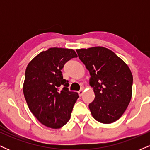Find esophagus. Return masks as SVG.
<instances>
[{"instance_id": "34e87169", "label": "esophagus", "mask_w": 150, "mask_h": 150, "mask_svg": "<svg viewBox=\"0 0 150 150\" xmlns=\"http://www.w3.org/2000/svg\"><path fill=\"white\" fill-rule=\"evenodd\" d=\"M78 94H79V96H80V97H81V96L83 94V91H82V90L78 91Z\"/></svg>"}]
</instances>
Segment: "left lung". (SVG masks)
<instances>
[{
    "instance_id": "left-lung-1",
    "label": "left lung",
    "mask_w": 150,
    "mask_h": 150,
    "mask_svg": "<svg viewBox=\"0 0 150 150\" xmlns=\"http://www.w3.org/2000/svg\"><path fill=\"white\" fill-rule=\"evenodd\" d=\"M77 53L91 75L95 98L89 108L93 118L106 124L119 119L132 97L130 68L112 51L101 46L77 49Z\"/></svg>"
}]
</instances>
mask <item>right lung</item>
Returning <instances> with one entry per match:
<instances>
[{
    "label": "right lung",
    "mask_w": 150,
    "mask_h": 150,
    "mask_svg": "<svg viewBox=\"0 0 150 150\" xmlns=\"http://www.w3.org/2000/svg\"><path fill=\"white\" fill-rule=\"evenodd\" d=\"M77 57L73 49L50 48L34 58L26 68L24 95L31 112L45 126L60 128L70 120L79 96L69 90L61 70Z\"/></svg>",
    "instance_id": "right-lung-1"
}]
</instances>
